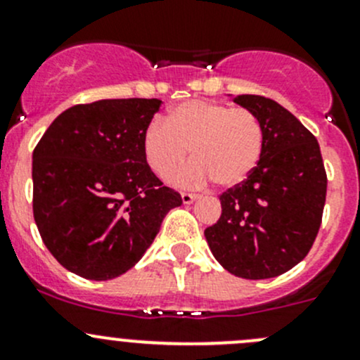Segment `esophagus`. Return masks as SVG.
<instances>
[{"instance_id":"obj_1","label":"esophagus","mask_w":360,"mask_h":360,"mask_svg":"<svg viewBox=\"0 0 360 360\" xmlns=\"http://www.w3.org/2000/svg\"><path fill=\"white\" fill-rule=\"evenodd\" d=\"M181 198H183V202H184V203H191V202L197 200L198 195H195V193H188V191H183V193H181Z\"/></svg>"}]
</instances>
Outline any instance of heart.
Returning <instances> with one entry per match:
<instances>
[{
    "label": "heart",
    "instance_id": "heart-1",
    "mask_svg": "<svg viewBox=\"0 0 360 360\" xmlns=\"http://www.w3.org/2000/svg\"><path fill=\"white\" fill-rule=\"evenodd\" d=\"M195 160L172 176L176 184L198 186L212 179L221 188L244 183L264 151L261 120L245 108L216 101H186L146 127L143 150L148 165L165 177L186 160Z\"/></svg>",
    "mask_w": 360,
    "mask_h": 360
}]
</instances>
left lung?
Masks as SVG:
<instances>
[{
  "mask_svg": "<svg viewBox=\"0 0 360 360\" xmlns=\"http://www.w3.org/2000/svg\"><path fill=\"white\" fill-rule=\"evenodd\" d=\"M264 129V151L244 183L219 197L221 217L205 230L224 270L259 281L304 259L322 223L328 176L314 134L263 96H237Z\"/></svg>",
  "mask_w": 360,
  "mask_h": 360,
  "instance_id": "8db88e82",
  "label": "left lung"
}]
</instances>
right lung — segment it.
Instances as JSON below:
<instances>
[{"instance_id":"add662e5","label":"right lung","mask_w":360,"mask_h":360,"mask_svg":"<svg viewBox=\"0 0 360 360\" xmlns=\"http://www.w3.org/2000/svg\"><path fill=\"white\" fill-rule=\"evenodd\" d=\"M158 99H103L60 112L32 151V214L43 244L72 274L110 281L143 257L183 200L148 165Z\"/></svg>"}]
</instances>
